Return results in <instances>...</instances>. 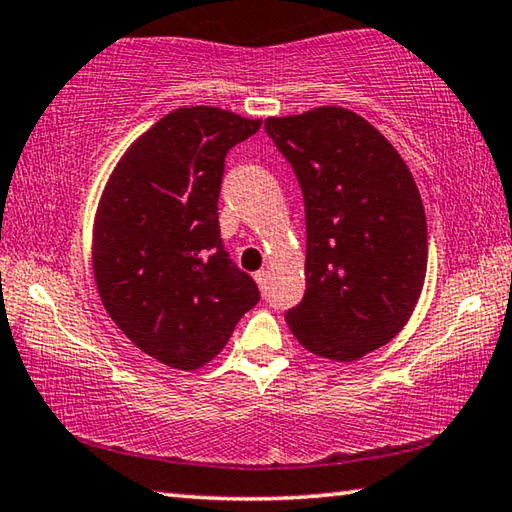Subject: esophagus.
Masks as SVG:
<instances>
[{
	"label": "esophagus",
	"mask_w": 512,
	"mask_h": 512,
	"mask_svg": "<svg viewBox=\"0 0 512 512\" xmlns=\"http://www.w3.org/2000/svg\"><path fill=\"white\" fill-rule=\"evenodd\" d=\"M255 282H257V287H259V289L266 291V284H268V271H257V273H255Z\"/></svg>",
	"instance_id": "1"
}]
</instances>
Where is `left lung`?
Here are the masks:
<instances>
[{
  "label": "left lung",
  "instance_id": "obj_1",
  "mask_svg": "<svg viewBox=\"0 0 512 512\" xmlns=\"http://www.w3.org/2000/svg\"><path fill=\"white\" fill-rule=\"evenodd\" d=\"M305 196L307 289L287 325L302 348L357 361L409 323L427 275V216L395 146L357 112L268 117Z\"/></svg>",
  "mask_w": 512,
  "mask_h": 512
}]
</instances>
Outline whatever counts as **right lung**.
<instances>
[{"instance_id":"obj_1","label":"right lung","mask_w":512,"mask_h":512,"mask_svg":"<svg viewBox=\"0 0 512 512\" xmlns=\"http://www.w3.org/2000/svg\"><path fill=\"white\" fill-rule=\"evenodd\" d=\"M259 126L214 106L173 110L128 146L101 194L92 232L101 302L164 366H205L259 300L223 250L216 205L225 155Z\"/></svg>"}]
</instances>
